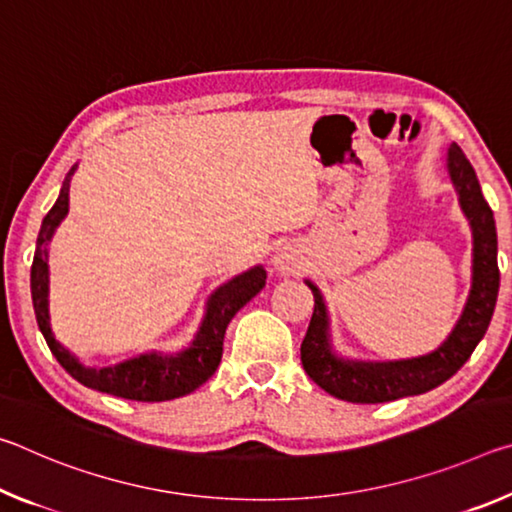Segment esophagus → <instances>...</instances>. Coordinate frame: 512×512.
Returning <instances> with one entry per match:
<instances>
[{
  "label": "esophagus",
  "mask_w": 512,
  "mask_h": 512,
  "mask_svg": "<svg viewBox=\"0 0 512 512\" xmlns=\"http://www.w3.org/2000/svg\"><path fill=\"white\" fill-rule=\"evenodd\" d=\"M273 266L280 273H296L300 268V259L296 255V250H291V248L277 250V255L273 257Z\"/></svg>",
  "instance_id": "obj_1"
}]
</instances>
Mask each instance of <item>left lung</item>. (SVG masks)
<instances>
[{
	"label": "left lung",
	"mask_w": 512,
	"mask_h": 512,
	"mask_svg": "<svg viewBox=\"0 0 512 512\" xmlns=\"http://www.w3.org/2000/svg\"><path fill=\"white\" fill-rule=\"evenodd\" d=\"M447 171L472 228V287L461 318L438 350L402 361L341 359L329 341V314L323 293L307 280V287L314 293V314L300 345L302 368L323 391L339 400L379 404L427 393L461 370L490 325L499 293L495 216L485 203L470 160L458 144L447 149Z\"/></svg>",
	"instance_id": "8db88e82"
}]
</instances>
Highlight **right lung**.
<instances>
[{"label": "right lung", "mask_w": 512, "mask_h": 512, "mask_svg": "<svg viewBox=\"0 0 512 512\" xmlns=\"http://www.w3.org/2000/svg\"><path fill=\"white\" fill-rule=\"evenodd\" d=\"M79 164H74L67 171L60 187L58 201L42 219L36 255H33L31 266V296L33 309H36V320L42 336L49 345V350L58 359L69 375L83 386L94 388V391L124 397V400L135 402H167L176 397L189 395L198 386L205 384L219 368L223 354V336L228 329L230 320L235 318L237 311L253 300L266 284L264 266H253L250 271L232 277L223 287L216 289L205 305L203 323L198 327L194 341L189 348L178 354H140V357L115 363L108 368H90L74 357L72 352L65 350L56 341L49 323V241L54 237L60 221L69 212V183Z\"/></svg>", "instance_id": "add662e5"}]
</instances>
